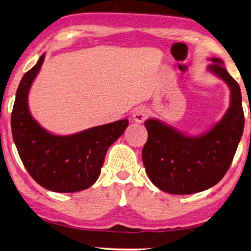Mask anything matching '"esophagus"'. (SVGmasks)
Returning <instances> with one entry per match:
<instances>
[{
  "label": "esophagus",
  "instance_id": "34e87169",
  "mask_svg": "<svg viewBox=\"0 0 251 251\" xmlns=\"http://www.w3.org/2000/svg\"><path fill=\"white\" fill-rule=\"evenodd\" d=\"M148 116L149 110L145 108V106H138V108H135L134 111H133V119H134L136 123H143L147 118H148Z\"/></svg>",
  "mask_w": 251,
  "mask_h": 251
}]
</instances>
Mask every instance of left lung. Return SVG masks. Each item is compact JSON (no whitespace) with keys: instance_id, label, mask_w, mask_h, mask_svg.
<instances>
[{"instance_id":"1","label":"left lung","mask_w":251,"mask_h":251,"mask_svg":"<svg viewBox=\"0 0 251 251\" xmlns=\"http://www.w3.org/2000/svg\"><path fill=\"white\" fill-rule=\"evenodd\" d=\"M211 61L209 71L230 89V105L218 124L205 134L189 136L159 120L145 122L148 140L142 149L143 165L150 181L163 192L187 195L211 188L226 175L241 140L245 115L240 86L222 59Z\"/></svg>"}]
</instances>
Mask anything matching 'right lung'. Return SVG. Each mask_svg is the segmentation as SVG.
<instances>
[{"label":"right lung","instance_id":"right-lung-1","mask_svg":"<svg viewBox=\"0 0 251 251\" xmlns=\"http://www.w3.org/2000/svg\"><path fill=\"white\" fill-rule=\"evenodd\" d=\"M45 53L23 76L11 113V131L23 164L33 179L57 193H75L91 187L101 173L109 147L128 126L127 119L95 126L71 135L47 132L28 109V92Z\"/></svg>","mask_w":251,"mask_h":251}]
</instances>
